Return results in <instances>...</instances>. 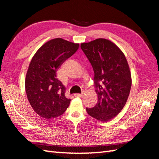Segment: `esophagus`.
I'll return each instance as SVG.
<instances>
[{"mask_svg":"<svg viewBox=\"0 0 159 159\" xmlns=\"http://www.w3.org/2000/svg\"><path fill=\"white\" fill-rule=\"evenodd\" d=\"M84 94H85V92H83L82 93H75V94H74V96L82 98L84 96Z\"/></svg>","mask_w":159,"mask_h":159,"instance_id":"esophagus-1","label":"esophagus"}]
</instances>
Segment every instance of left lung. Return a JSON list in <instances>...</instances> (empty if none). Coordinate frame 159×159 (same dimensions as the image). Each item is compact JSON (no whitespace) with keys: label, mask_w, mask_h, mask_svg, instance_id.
<instances>
[{"label":"left lung","mask_w":159,"mask_h":159,"mask_svg":"<svg viewBox=\"0 0 159 159\" xmlns=\"http://www.w3.org/2000/svg\"><path fill=\"white\" fill-rule=\"evenodd\" d=\"M80 47L92 64L98 103L86 111L91 117L108 121L119 114L129 96L132 79L124 54L113 42L98 38L81 43Z\"/></svg>","instance_id":"1"}]
</instances>
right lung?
Wrapping results in <instances>:
<instances>
[{"label":"right lung","mask_w":159,"mask_h":159,"mask_svg":"<svg viewBox=\"0 0 159 159\" xmlns=\"http://www.w3.org/2000/svg\"><path fill=\"white\" fill-rule=\"evenodd\" d=\"M79 43L55 38L40 47L29 64L25 90L35 112L46 120L61 116L69 107L66 87L57 78V71L75 53Z\"/></svg>","instance_id":"right-lung-1"}]
</instances>
